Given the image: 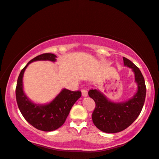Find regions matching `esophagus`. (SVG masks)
I'll return each instance as SVG.
<instances>
[{"label":"esophagus","mask_w":159,"mask_h":159,"mask_svg":"<svg viewBox=\"0 0 159 159\" xmlns=\"http://www.w3.org/2000/svg\"><path fill=\"white\" fill-rule=\"evenodd\" d=\"M82 96H83V97H87V95H88V93H87V91L84 89H82Z\"/></svg>","instance_id":"obj_1"}]
</instances>
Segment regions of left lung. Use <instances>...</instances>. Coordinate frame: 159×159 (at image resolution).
<instances>
[{"mask_svg": "<svg viewBox=\"0 0 159 159\" xmlns=\"http://www.w3.org/2000/svg\"><path fill=\"white\" fill-rule=\"evenodd\" d=\"M123 61L124 65L132 69L138 84L137 93L132 98L123 102H113L98 89L88 92L96 105L92 115L93 123L105 133H118L129 127L141 113L146 99V84L139 68L125 57H123Z\"/></svg>", "mask_w": 159, "mask_h": 159, "instance_id": "1", "label": "left lung"}]
</instances>
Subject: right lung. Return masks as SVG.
Returning a JSON list of instances; mask_svg holds the SVG:
<instances>
[{"mask_svg":"<svg viewBox=\"0 0 159 159\" xmlns=\"http://www.w3.org/2000/svg\"><path fill=\"white\" fill-rule=\"evenodd\" d=\"M54 54L45 53L32 59L20 71L17 80L16 97L18 107L26 120L36 129L43 131H53L58 129L65 122L70 110L82 95L81 91H71L63 89L60 93L47 105L32 102L25 95L23 89V76L30 63L35 61H56Z\"/></svg>","mask_w":159,"mask_h":159,"instance_id":"right-lung-1","label":"right lung"}]
</instances>
